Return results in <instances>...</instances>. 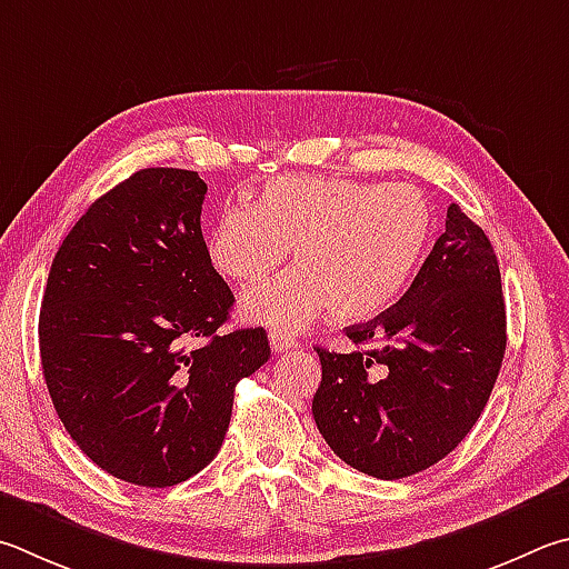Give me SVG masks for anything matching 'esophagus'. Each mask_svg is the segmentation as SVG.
<instances>
[{
  "mask_svg": "<svg viewBox=\"0 0 569 569\" xmlns=\"http://www.w3.org/2000/svg\"><path fill=\"white\" fill-rule=\"evenodd\" d=\"M271 348L273 353H288V350L298 348V340L293 336H286L281 330H273L271 333Z\"/></svg>",
  "mask_w": 569,
  "mask_h": 569,
  "instance_id": "obj_1",
  "label": "esophagus"
}]
</instances>
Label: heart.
<instances>
[{"mask_svg": "<svg viewBox=\"0 0 569 569\" xmlns=\"http://www.w3.org/2000/svg\"><path fill=\"white\" fill-rule=\"evenodd\" d=\"M430 226V203L412 183L286 173L268 181L253 206H223L206 233V256L231 281L258 283L293 246L298 266L246 293L243 318L296 330L330 308L356 323L396 301Z\"/></svg>", "mask_w": 569, "mask_h": 569, "instance_id": "1", "label": "heart"}]
</instances>
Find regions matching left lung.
I'll return each instance as SVG.
<instances>
[{
	"instance_id": "obj_1",
	"label": "left lung",
	"mask_w": 569,
	"mask_h": 569,
	"mask_svg": "<svg viewBox=\"0 0 569 569\" xmlns=\"http://www.w3.org/2000/svg\"><path fill=\"white\" fill-rule=\"evenodd\" d=\"M346 336L353 353L316 348L313 418L330 450L380 480L446 458L478 422L508 343L488 236L450 203L446 233L400 301Z\"/></svg>"
}]
</instances>
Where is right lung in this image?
I'll list each match as a JSON object with an SVG mask.
<instances>
[{"label": "right lung", "instance_id": "1", "mask_svg": "<svg viewBox=\"0 0 569 569\" xmlns=\"http://www.w3.org/2000/svg\"><path fill=\"white\" fill-rule=\"evenodd\" d=\"M196 171L141 169L59 246L39 313L57 416L113 478L171 488L203 470L231 422L233 390L271 346L263 328L221 336L233 293L201 233ZM201 342L186 349L184 343Z\"/></svg>", "mask_w": 569, "mask_h": 569}]
</instances>
